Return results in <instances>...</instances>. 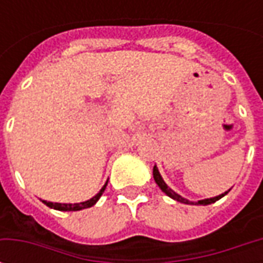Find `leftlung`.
<instances>
[{"label":"left lung","mask_w":263,"mask_h":263,"mask_svg":"<svg viewBox=\"0 0 263 263\" xmlns=\"http://www.w3.org/2000/svg\"><path fill=\"white\" fill-rule=\"evenodd\" d=\"M154 179H155V182H156V184L159 186L160 190H162L163 193L167 194V196L173 198V200H176V201H180V203H184V204H197V205L200 204V205H207V204L215 203L217 200H220L221 197H224V196L230 192V190H228V192H226L224 194H220V196H217V197L205 198V200H200V201H197V203H194V201H189V200H186V198H183L182 196H179L177 193H175L171 187H167V184L163 182V179H162V176H160V173L156 166H154Z\"/></svg>","instance_id":"obj_1"}]
</instances>
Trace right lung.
Listing matches in <instances>:
<instances>
[{
	"mask_svg": "<svg viewBox=\"0 0 263 263\" xmlns=\"http://www.w3.org/2000/svg\"><path fill=\"white\" fill-rule=\"evenodd\" d=\"M108 183V182H107ZM107 183L104 184V187L100 190V193L96 194L94 197L90 198V200H87L84 203H77V204H62V203H50V201H45L43 200V203L46 204L48 207L50 209H54V210H59V211H79V210H83V209H88V207H91L94 204L97 203L98 198L101 197L104 193V190L107 187Z\"/></svg>",
	"mask_w": 263,
	"mask_h": 263,
	"instance_id": "1",
	"label": "right lung"
}]
</instances>
